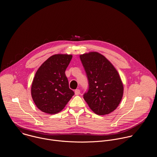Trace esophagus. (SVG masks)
<instances>
[{
    "instance_id": "34e87169",
    "label": "esophagus",
    "mask_w": 157,
    "mask_h": 157,
    "mask_svg": "<svg viewBox=\"0 0 157 157\" xmlns=\"http://www.w3.org/2000/svg\"><path fill=\"white\" fill-rule=\"evenodd\" d=\"M75 93L76 95H79V94H80V90H79V89H76V90H75Z\"/></svg>"
}]
</instances>
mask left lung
Returning a JSON list of instances; mask_svg holds the SVG:
<instances>
[{
  "label": "left lung",
  "instance_id": "8db88e82",
  "mask_svg": "<svg viewBox=\"0 0 157 157\" xmlns=\"http://www.w3.org/2000/svg\"><path fill=\"white\" fill-rule=\"evenodd\" d=\"M79 57L89 84L84 99L97 115L112 113L117 109L123 95V84L118 71L98 52H90Z\"/></svg>",
  "mask_w": 157,
  "mask_h": 157
}]
</instances>
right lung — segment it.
I'll return each instance as SVG.
<instances>
[{
	"label": "right lung",
	"mask_w": 157,
	"mask_h": 157,
	"mask_svg": "<svg viewBox=\"0 0 157 157\" xmlns=\"http://www.w3.org/2000/svg\"><path fill=\"white\" fill-rule=\"evenodd\" d=\"M73 56L56 54L50 57L37 70L31 93L36 107L47 114L61 112L75 94L70 89L65 70Z\"/></svg>",
	"instance_id": "right-lung-1"
}]
</instances>
